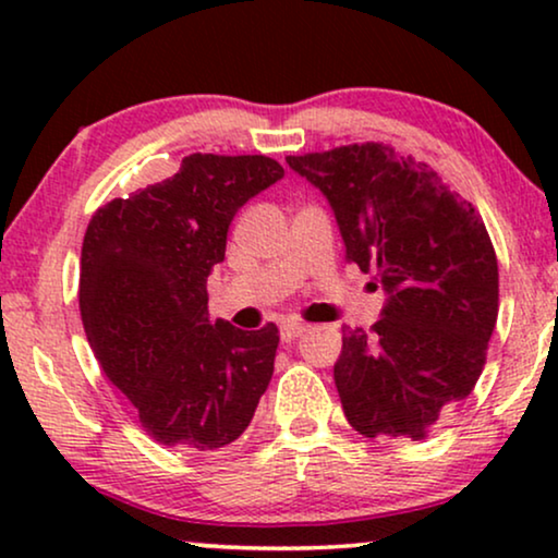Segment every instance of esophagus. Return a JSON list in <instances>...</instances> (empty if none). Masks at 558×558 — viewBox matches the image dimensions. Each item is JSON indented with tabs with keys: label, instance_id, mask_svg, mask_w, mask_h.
I'll list each match as a JSON object with an SVG mask.
<instances>
[{
	"label": "esophagus",
	"instance_id": "obj_1",
	"mask_svg": "<svg viewBox=\"0 0 558 558\" xmlns=\"http://www.w3.org/2000/svg\"><path fill=\"white\" fill-rule=\"evenodd\" d=\"M310 325L300 323V319H287L284 325H281V340H296L302 338L304 332H307Z\"/></svg>",
	"mask_w": 558,
	"mask_h": 558
}]
</instances>
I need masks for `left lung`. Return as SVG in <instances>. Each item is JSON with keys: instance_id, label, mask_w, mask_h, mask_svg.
<instances>
[{"instance_id": "8db88e82", "label": "left lung", "mask_w": 558, "mask_h": 558, "mask_svg": "<svg viewBox=\"0 0 558 558\" xmlns=\"http://www.w3.org/2000/svg\"><path fill=\"white\" fill-rule=\"evenodd\" d=\"M330 201L345 262L386 289L371 330L342 327V411L371 439L429 437L468 399L498 319V256L475 205L384 142L287 157Z\"/></svg>"}]
</instances>
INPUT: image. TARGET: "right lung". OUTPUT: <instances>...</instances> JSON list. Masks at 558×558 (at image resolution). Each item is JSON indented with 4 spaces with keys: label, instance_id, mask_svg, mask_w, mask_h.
<instances>
[{
    "label": "right lung",
    "instance_id": "add662e5",
    "mask_svg": "<svg viewBox=\"0 0 558 558\" xmlns=\"http://www.w3.org/2000/svg\"><path fill=\"white\" fill-rule=\"evenodd\" d=\"M279 178L271 157L195 151L172 178L101 205L83 235V330L144 432L174 452L239 439L271 380L279 327L210 325L205 281L235 210Z\"/></svg>",
    "mask_w": 558,
    "mask_h": 558
}]
</instances>
